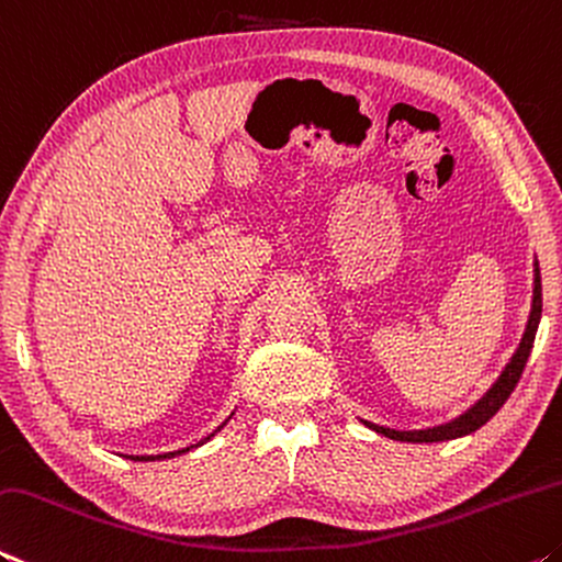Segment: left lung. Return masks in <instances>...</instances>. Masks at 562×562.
I'll return each mask as SVG.
<instances>
[{
  "label": "left lung",
  "mask_w": 562,
  "mask_h": 562,
  "mask_svg": "<svg viewBox=\"0 0 562 562\" xmlns=\"http://www.w3.org/2000/svg\"><path fill=\"white\" fill-rule=\"evenodd\" d=\"M540 314H542V286H540V266L536 261V289H532V308H530L526 334H522L518 351L513 353L510 363L505 366V371L501 373V379L493 383V389L485 393L473 408H468L463 416H458L456 420L443 423V426H436V428H426V430H393V428L375 426V423H368V420L363 423L371 430H375V434H381L391 440H403V443H438V440H453V438L473 434V430L485 426V423H488L495 413L503 408V403L508 401V395L513 393L515 385H518L522 368L528 363L532 341H536Z\"/></svg>",
  "instance_id": "1"
}]
</instances>
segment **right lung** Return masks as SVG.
Returning <instances> with one entry per match:
<instances>
[{"label": "right lung", "mask_w": 562, "mask_h": 562, "mask_svg": "<svg viewBox=\"0 0 562 562\" xmlns=\"http://www.w3.org/2000/svg\"><path fill=\"white\" fill-rule=\"evenodd\" d=\"M211 438V436H209ZM189 448H183V450H177V453H164V456H126V458H132V461H161V458H173V456H179V453H187Z\"/></svg>", "instance_id": "obj_1"}]
</instances>
